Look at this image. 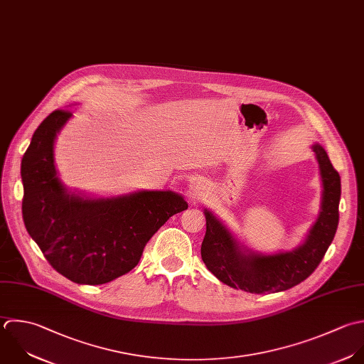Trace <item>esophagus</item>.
<instances>
[{
    "mask_svg": "<svg viewBox=\"0 0 364 364\" xmlns=\"http://www.w3.org/2000/svg\"><path fill=\"white\" fill-rule=\"evenodd\" d=\"M208 194V190H207V186L201 181H196L190 186L188 188V198L191 203H198V201H203Z\"/></svg>",
    "mask_w": 364,
    "mask_h": 364,
    "instance_id": "obj_1",
    "label": "esophagus"
}]
</instances>
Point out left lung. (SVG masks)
<instances>
[{
  "mask_svg": "<svg viewBox=\"0 0 364 364\" xmlns=\"http://www.w3.org/2000/svg\"><path fill=\"white\" fill-rule=\"evenodd\" d=\"M322 178V207L305 242L294 251L255 254L241 245L231 231L208 210L201 258L223 284L251 294H271L294 288L318 268L339 224L341 176L321 144L312 146Z\"/></svg>",
  "mask_w": 364,
  "mask_h": 364,
  "instance_id": "left-lung-1",
  "label": "left lung"
}]
</instances>
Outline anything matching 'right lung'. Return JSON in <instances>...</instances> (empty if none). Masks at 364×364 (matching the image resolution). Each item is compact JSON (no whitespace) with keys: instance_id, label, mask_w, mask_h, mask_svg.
<instances>
[{"instance_id":"obj_1","label":"right lung","mask_w":364,"mask_h":364,"mask_svg":"<svg viewBox=\"0 0 364 364\" xmlns=\"http://www.w3.org/2000/svg\"><path fill=\"white\" fill-rule=\"evenodd\" d=\"M72 117L52 112L35 130L21 161L22 218L50 267L80 285L107 284L140 261L157 230L188 208L173 191L87 198L66 191L56 176L53 143Z\"/></svg>"}]
</instances>
